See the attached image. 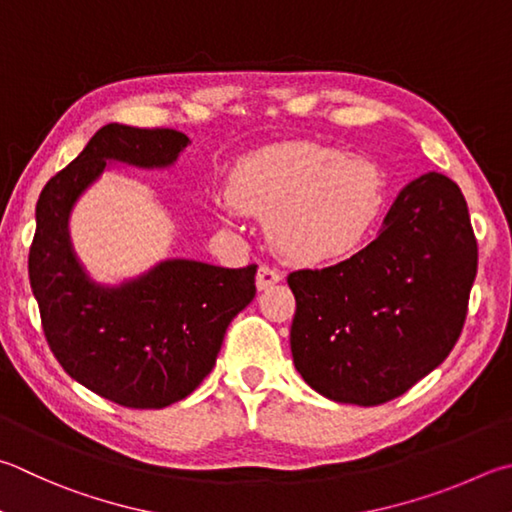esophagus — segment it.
Masks as SVG:
<instances>
[{
    "mask_svg": "<svg viewBox=\"0 0 512 512\" xmlns=\"http://www.w3.org/2000/svg\"><path fill=\"white\" fill-rule=\"evenodd\" d=\"M280 280H282V273L277 271L275 266H268V264H262V266H259L257 277H255V282H257V288H259V291H264V288L273 286V284H277Z\"/></svg>",
    "mask_w": 512,
    "mask_h": 512,
    "instance_id": "34e87169",
    "label": "esophagus"
}]
</instances>
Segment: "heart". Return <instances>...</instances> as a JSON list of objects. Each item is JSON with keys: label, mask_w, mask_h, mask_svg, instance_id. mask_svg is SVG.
I'll return each mask as SVG.
<instances>
[{"label": "heart", "mask_w": 512, "mask_h": 512, "mask_svg": "<svg viewBox=\"0 0 512 512\" xmlns=\"http://www.w3.org/2000/svg\"><path fill=\"white\" fill-rule=\"evenodd\" d=\"M230 194L241 210L268 219L280 255L318 264L365 241L385 206V174L369 156L277 145L241 161Z\"/></svg>", "instance_id": "b5f03b06"}]
</instances>
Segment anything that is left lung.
<instances>
[{"label":"left lung","instance_id":"obj_1","mask_svg":"<svg viewBox=\"0 0 512 512\" xmlns=\"http://www.w3.org/2000/svg\"><path fill=\"white\" fill-rule=\"evenodd\" d=\"M477 259L459 185L423 174L398 194L367 248L288 273L295 369L338 403L371 407L405 394L457 345Z\"/></svg>","mask_w":512,"mask_h":512}]
</instances>
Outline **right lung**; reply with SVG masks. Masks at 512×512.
Instances as JSON below:
<instances>
[{
  "instance_id": "obj_1",
  "label": "right lung",
  "mask_w": 512,
  "mask_h": 512,
  "mask_svg": "<svg viewBox=\"0 0 512 512\" xmlns=\"http://www.w3.org/2000/svg\"><path fill=\"white\" fill-rule=\"evenodd\" d=\"M188 143L176 129L109 123L51 176L35 208L29 280L49 349L73 380L132 410L167 407L199 387L230 320L255 297L257 266L170 259L134 282L102 288L73 255L67 219L107 161L163 167Z\"/></svg>"
}]
</instances>
